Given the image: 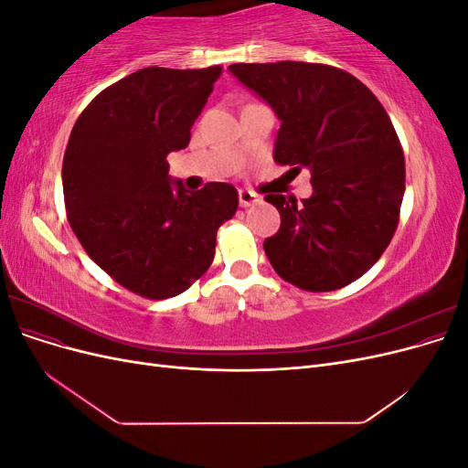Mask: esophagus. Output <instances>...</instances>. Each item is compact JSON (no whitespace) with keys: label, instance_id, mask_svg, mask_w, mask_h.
I'll use <instances>...</instances> for the list:
<instances>
[{"label":"esophagus","instance_id":"1","mask_svg":"<svg viewBox=\"0 0 468 468\" xmlns=\"http://www.w3.org/2000/svg\"><path fill=\"white\" fill-rule=\"evenodd\" d=\"M238 199H239V205H242V207L246 208V207H250V205H256V203H260V201H261V197H260L258 193H253V191L242 189V191L238 193Z\"/></svg>","mask_w":468,"mask_h":468}]
</instances>
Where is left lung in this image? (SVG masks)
Wrapping results in <instances>:
<instances>
[{"instance_id": "left-lung-1", "label": "left lung", "mask_w": 468, "mask_h": 468, "mask_svg": "<svg viewBox=\"0 0 468 468\" xmlns=\"http://www.w3.org/2000/svg\"><path fill=\"white\" fill-rule=\"evenodd\" d=\"M230 72L281 121L273 160L313 174V197L265 195L281 229L263 250L303 291L342 289L377 263L399 226L406 169L400 140L373 91L344 69L282 60Z\"/></svg>"}]
</instances>
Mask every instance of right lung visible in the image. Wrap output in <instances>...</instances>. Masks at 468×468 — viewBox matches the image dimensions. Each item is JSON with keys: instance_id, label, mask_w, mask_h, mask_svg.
I'll list each match as a JSON object with an SVG mask.
<instances>
[{"instance_id": "right-lung-1", "label": "right lung", "mask_w": 468, "mask_h": 468, "mask_svg": "<svg viewBox=\"0 0 468 468\" xmlns=\"http://www.w3.org/2000/svg\"><path fill=\"white\" fill-rule=\"evenodd\" d=\"M220 66L143 68L99 93L69 134L62 187L68 222L119 285L152 301L187 291L215 260L217 230L238 191L183 189L167 154L186 148Z\"/></svg>"}]
</instances>
